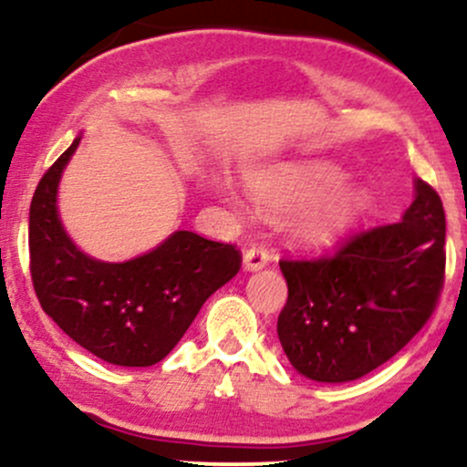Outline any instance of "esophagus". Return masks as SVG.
<instances>
[{
  "label": "esophagus",
  "instance_id": "esophagus-1",
  "mask_svg": "<svg viewBox=\"0 0 467 467\" xmlns=\"http://www.w3.org/2000/svg\"><path fill=\"white\" fill-rule=\"evenodd\" d=\"M268 265V254L262 246H251L249 251L243 255V268L249 273L262 271Z\"/></svg>",
  "mask_w": 467,
  "mask_h": 467
}]
</instances>
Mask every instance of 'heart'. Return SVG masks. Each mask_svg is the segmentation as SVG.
Masks as SVG:
<instances>
[{
    "label": "heart",
    "mask_w": 467,
    "mask_h": 467,
    "mask_svg": "<svg viewBox=\"0 0 467 467\" xmlns=\"http://www.w3.org/2000/svg\"><path fill=\"white\" fill-rule=\"evenodd\" d=\"M345 181L348 174L332 163L297 159L257 170L249 177V188L266 216L299 212L290 221L293 240L308 249H323L363 221L374 205V194L365 185H343ZM223 199L235 213L246 212L229 188L223 190Z\"/></svg>",
    "instance_id": "obj_1"
}]
</instances>
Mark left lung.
Masks as SVG:
<instances>
[{
	"label": "left lung",
	"mask_w": 467,
	"mask_h": 467,
	"mask_svg": "<svg viewBox=\"0 0 467 467\" xmlns=\"http://www.w3.org/2000/svg\"><path fill=\"white\" fill-rule=\"evenodd\" d=\"M400 223L349 238L334 257L279 262L288 301L277 337L290 365L315 382L358 380L418 334L435 310L446 268L440 194L413 181Z\"/></svg>",
	"instance_id": "left-lung-1"
}]
</instances>
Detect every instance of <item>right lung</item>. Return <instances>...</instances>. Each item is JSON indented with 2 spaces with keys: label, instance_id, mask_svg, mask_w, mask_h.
<instances>
[{
  "label": "right lung",
  "instance_id": "1",
  "mask_svg": "<svg viewBox=\"0 0 467 467\" xmlns=\"http://www.w3.org/2000/svg\"><path fill=\"white\" fill-rule=\"evenodd\" d=\"M82 135L38 181L30 205V273L41 308L80 348L119 367H150L181 341L201 306L240 271L238 251L174 232L124 262L87 255L58 213V185Z\"/></svg>",
  "mask_w": 467,
  "mask_h": 467
}]
</instances>
